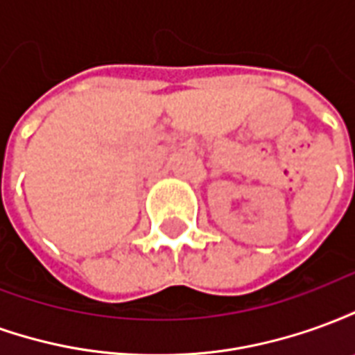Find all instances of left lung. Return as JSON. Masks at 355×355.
<instances>
[{"mask_svg": "<svg viewBox=\"0 0 355 355\" xmlns=\"http://www.w3.org/2000/svg\"><path fill=\"white\" fill-rule=\"evenodd\" d=\"M354 159H355V152H354Z\"/></svg>", "mask_w": 355, "mask_h": 355, "instance_id": "1", "label": "left lung"}]
</instances>
